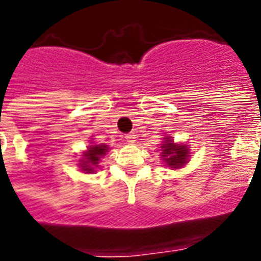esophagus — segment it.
<instances>
[{
	"mask_svg": "<svg viewBox=\"0 0 261 261\" xmlns=\"http://www.w3.org/2000/svg\"><path fill=\"white\" fill-rule=\"evenodd\" d=\"M135 138H137V135H135L134 133H128V134H126V141L128 142V143H134Z\"/></svg>",
	"mask_w": 261,
	"mask_h": 261,
	"instance_id": "obj_1",
	"label": "esophagus"
}]
</instances>
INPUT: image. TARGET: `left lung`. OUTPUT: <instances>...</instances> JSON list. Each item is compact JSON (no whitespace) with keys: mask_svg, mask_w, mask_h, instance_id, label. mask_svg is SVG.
Returning a JSON list of instances; mask_svg holds the SVG:
<instances>
[{"mask_svg":"<svg viewBox=\"0 0 261 261\" xmlns=\"http://www.w3.org/2000/svg\"><path fill=\"white\" fill-rule=\"evenodd\" d=\"M162 156L164 158V162H167L168 166L178 168L187 162L188 150L185 146H176L172 143V141H167L162 144Z\"/></svg>","mask_w":261,"mask_h":261,"instance_id":"1","label":"left lung"}]
</instances>
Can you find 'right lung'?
Instances as JSON below:
<instances>
[{
  "label": "right lung",
  "instance_id": "right-lung-1",
  "mask_svg": "<svg viewBox=\"0 0 261 261\" xmlns=\"http://www.w3.org/2000/svg\"><path fill=\"white\" fill-rule=\"evenodd\" d=\"M107 150H109V147L105 146V144H100V146L99 144H98V146H91L90 150L85 154V161H82V164H81L82 170H85V171L87 172L93 171V167H91V166L98 164L99 158L102 156V155L106 154Z\"/></svg>",
  "mask_w": 261,
  "mask_h": 261
}]
</instances>
